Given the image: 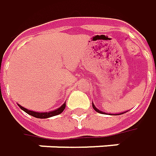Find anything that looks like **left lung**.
Segmentation results:
<instances>
[{"instance_id": "1", "label": "left lung", "mask_w": 156, "mask_h": 156, "mask_svg": "<svg viewBox=\"0 0 156 156\" xmlns=\"http://www.w3.org/2000/svg\"><path fill=\"white\" fill-rule=\"evenodd\" d=\"M93 108H94V109L95 111L97 112H99V113H103V112H101V111H100V110L97 109V108L95 107V105H94V103H93ZM104 113H105V112H104ZM121 114H123V113H119V114H114V115H121Z\"/></svg>"}]
</instances>
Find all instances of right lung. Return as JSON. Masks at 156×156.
<instances>
[{"instance_id":"obj_1","label":"right lung","mask_w":156,"mask_h":156,"mask_svg":"<svg viewBox=\"0 0 156 156\" xmlns=\"http://www.w3.org/2000/svg\"><path fill=\"white\" fill-rule=\"evenodd\" d=\"M19 106L20 107V109L23 110L24 112H26L27 114L31 115L32 117H35L37 119H47V118H51L53 116H56V115L60 114L63 112V110L65 109L66 103H64L63 105H62L61 107L57 108L55 111H52V112H33V111H30V110L27 109L25 107H23L20 105H19Z\"/></svg>"}]
</instances>
